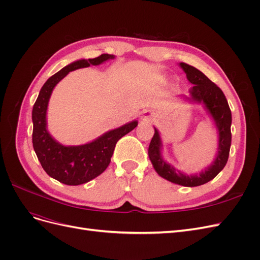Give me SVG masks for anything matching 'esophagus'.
I'll return each mask as SVG.
<instances>
[{"mask_svg": "<svg viewBox=\"0 0 260 260\" xmlns=\"http://www.w3.org/2000/svg\"><path fill=\"white\" fill-rule=\"evenodd\" d=\"M155 116H154V113H152V112H144L143 113V116H142V118H143V120H145V121H153L155 118H154Z\"/></svg>", "mask_w": 260, "mask_h": 260, "instance_id": "obj_1", "label": "esophagus"}]
</instances>
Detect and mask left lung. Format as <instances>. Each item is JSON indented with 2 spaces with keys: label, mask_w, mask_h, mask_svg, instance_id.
<instances>
[{
  "label": "left lung",
  "mask_w": 260,
  "mask_h": 260,
  "mask_svg": "<svg viewBox=\"0 0 260 260\" xmlns=\"http://www.w3.org/2000/svg\"><path fill=\"white\" fill-rule=\"evenodd\" d=\"M180 67L184 70L187 80L194 85L188 90L190 96L183 99L194 103H203L216 123L219 133L217 156L210 166L200 172V175H185L162 159L160 136L158 130L154 128V137L148 146V157L157 174L164 179L183 186H199L209 182L225 166L231 146L232 116L228 101L219 86L193 66L180 62Z\"/></svg>",
  "instance_id": "1"
}]
</instances>
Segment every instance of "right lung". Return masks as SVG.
Segmentation results:
<instances>
[{
  "label": "right lung",
  "mask_w": 260,
  "mask_h": 260,
  "mask_svg": "<svg viewBox=\"0 0 260 260\" xmlns=\"http://www.w3.org/2000/svg\"><path fill=\"white\" fill-rule=\"evenodd\" d=\"M114 55L102 54L99 57L79 59L65 66L50 77L39 93L32 109V143L42 168L53 179L67 185H79L96 178L107 167L118 140L138 125L133 120L122 127L111 130L90 143L78 146H65L55 141L46 129V111L53 89L62 78L73 70L100 65Z\"/></svg>",
  "instance_id": "obj_1"
}]
</instances>
